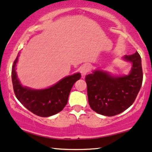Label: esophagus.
<instances>
[{
  "label": "esophagus",
  "mask_w": 152,
  "mask_h": 152,
  "mask_svg": "<svg viewBox=\"0 0 152 152\" xmlns=\"http://www.w3.org/2000/svg\"><path fill=\"white\" fill-rule=\"evenodd\" d=\"M90 69H91V66L89 64H84L83 66H82L81 67V69H80V71H81V75L83 77L86 75L89 72V71H90Z\"/></svg>",
  "instance_id": "obj_1"
}]
</instances>
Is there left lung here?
<instances>
[{
    "label": "left lung",
    "mask_w": 152,
    "mask_h": 152,
    "mask_svg": "<svg viewBox=\"0 0 152 152\" xmlns=\"http://www.w3.org/2000/svg\"><path fill=\"white\" fill-rule=\"evenodd\" d=\"M122 58L132 63L127 75L97 69L86 76L88 103L98 114L110 117L122 113L132 105L140 90L143 80L140 55L136 52Z\"/></svg>",
    "instance_id": "left-lung-1"
}]
</instances>
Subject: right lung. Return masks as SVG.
Here are the masks:
<instances>
[{
	"mask_svg": "<svg viewBox=\"0 0 152 152\" xmlns=\"http://www.w3.org/2000/svg\"><path fill=\"white\" fill-rule=\"evenodd\" d=\"M19 54L12 69V82L16 98L27 110L40 117H49L59 113L68 102L74 84L81 78L80 73L66 76L52 86L44 89H32L23 86L18 79L16 65Z\"/></svg>",
	"mask_w": 152,
	"mask_h": 152,
	"instance_id": "1",
	"label": "right lung"
}]
</instances>
